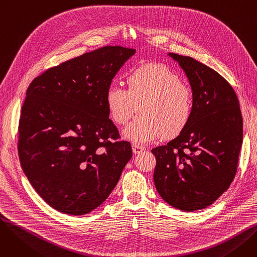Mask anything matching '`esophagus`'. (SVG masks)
Segmentation results:
<instances>
[{
  "label": "esophagus",
  "mask_w": 257,
  "mask_h": 257,
  "mask_svg": "<svg viewBox=\"0 0 257 257\" xmlns=\"http://www.w3.org/2000/svg\"><path fill=\"white\" fill-rule=\"evenodd\" d=\"M144 149H145V148H144L143 146L139 145V144H133V145H132V151H133L134 154H140V153H142V152L144 151Z\"/></svg>",
  "instance_id": "1"
}]
</instances>
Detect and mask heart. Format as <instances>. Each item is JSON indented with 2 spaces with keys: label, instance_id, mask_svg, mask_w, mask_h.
Instances as JSON below:
<instances>
[{
  "label": "heart",
  "instance_id": "heart-1",
  "mask_svg": "<svg viewBox=\"0 0 257 257\" xmlns=\"http://www.w3.org/2000/svg\"><path fill=\"white\" fill-rule=\"evenodd\" d=\"M128 89L111 84L106 91V104L112 119L127 124L136 113L141 114L125 129L127 139L145 144L160 137H175L190 121L193 92L178 74L161 63H147L133 69L127 76Z\"/></svg>",
  "mask_w": 257,
  "mask_h": 257
}]
</instances>
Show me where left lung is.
Returning <instances> with one entry per match:
<instances>
[{
    "mask_svg": "<svg viewBox=\"0 0 257 257\" xmlns=\"http://www.w3.org/2000/svg\"><path fill=\"white\" fill-rule=\"evenodd\" d=\"M193 89L192 117L179 136L154 148V183L170 205L203 209L228 190L237 171L242 117L233 87L196 59L171 53Z\"/></svg>",
    "mask_w": 257,
    "mask_h": 257,
    "instance_id": "1",
    "label": "left lung"
}]
</instances>
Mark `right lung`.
Masks as SVG:
<instances>
[{
	"label": "right lung",
	"mask_w": 257,
	"mask_h": 257,
	"mask_svg": "<svg viewBox=\"0 0 257 257\" xmlns=\"http://www.w3.org/2000/svg\"><path fill=\"white\" fill-rule=\"evenodd\" d=\"M136 50L105 46L50 67L27 89L19 124L21 165L34 190L60 212L101 205L130 158L109 118L106 91Z\"/></svg>",
	"instance_id": "1"
}]
</instances>
